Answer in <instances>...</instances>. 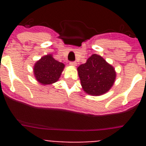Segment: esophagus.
<instances>
[{
  "instance_id": "esophagus-1",
  "label": "esophagus",
  "mask_w": 146,
  "mask_h": 146,
  "mask_svg": "<svg viewBox=\"0 0 146 146\" xmlns=\"http://www.w3.org/2000/svg\"><path fill=\"white\" fill-rule=\"evenodd\" d=\"M76 62L75 61H70V65H71V66H76Z\"/></svg>"
}]
</instances>
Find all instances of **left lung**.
<instances>
[{
	"instance_id": "1",
	"label": "left lung",
	"mask_w": 146,
	"mask_h": 146,
	"mask_svg": "<svg viewBox=\"0 0 146 146\" xmlns=\"http://www.w3.org/2000/svg\"><path fill=\"white\" fill-rule=\"evenodd\" d=\"M77 70L82 89L92 96L107 92L115 80L116 73L113 66L98 54L92 55Z\"/></svg>"
}]
</instances>
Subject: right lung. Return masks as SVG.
I'll return each instance as SVG.
<instances>
[{"mask_svg": "<svg viewBox=\"0 0 146 146\" xmlns=\"http://www.w3.org/2000/svg\"><path fill=\"white\" fill-rule=\"evenodd\" d=\"M64 68V64L54 59L50 54L42 57L34 66L36 80L43 85L57 82Z\"/></svg>", "mask_w": 146, "mask_h": 146, "instance_id": "add662e5", "label": "right lung"}]
</instances>
